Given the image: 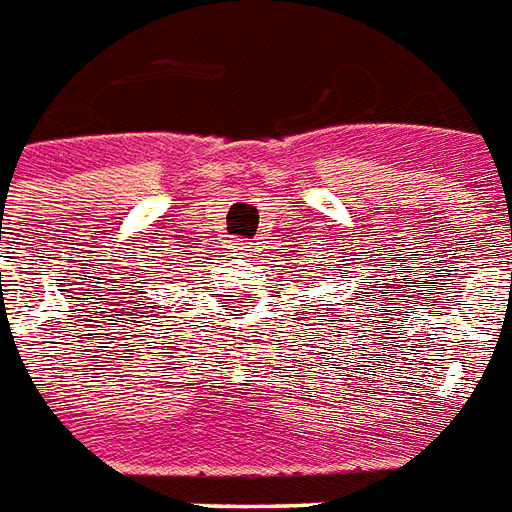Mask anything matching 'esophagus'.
<instances>
[{
    "label": "esophagus",
    "mask_w": 512,
    "mask_h": 512,
    "mask_svg": "<svg viewBox=\"0 0 512 512\" xmlns=\"http://www.w3.org/2000/svg\"><path fill=\"white\" fill-rule=\"evenodd\" d=\"M234 248L242 250V253H253V245H250V242H234Z\"/></svg>",
    "instance_id": "34e87169"
}]
</instances>
